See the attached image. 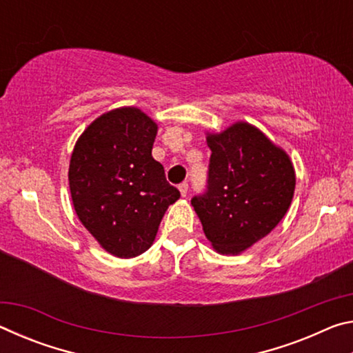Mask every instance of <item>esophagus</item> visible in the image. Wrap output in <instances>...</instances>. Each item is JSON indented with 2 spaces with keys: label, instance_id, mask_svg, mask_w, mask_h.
<instances>
[{
  "label": "esophagus",
  "instance_id": "34e87169",
  "mask_svg": "<svg viewBox=\"0 0 353 353\" xmlns=\"http://www.w3.org/2000/svg\"><path fill=\"white\" fill-rule=\"evenodd\" d=\"M179 191H181L182 196H187V193H188V183L187 182H182L181 185H179Z\"/></svg>",
  "mask_w": 353,
  "mask_h": 353
}]
</instances>
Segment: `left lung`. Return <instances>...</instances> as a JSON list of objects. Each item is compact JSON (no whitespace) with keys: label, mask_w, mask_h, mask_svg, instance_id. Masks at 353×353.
<instances>
[{"label":"left lung","mask_w":353,"mask_h":353,"mask_svg":"<svg viewBox=\"0 0 353 353\" xmlns=\"http://www.w3.org/2000/svg\"><path fill=\"white\" fill-rule=\"evenodd\" d=\"M205 191L191 205L221 254H240L285 216L296 176L288 155L248 123L208 135Z\"/></svg>","instance_id":"8db88e82"}]
</instances>
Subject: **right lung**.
I'll list each match as a JSON object with an SVG mask.
<instances>
[{
	"instance_id": "add662e5",
	"label": "right lung",
	"mask_w": 353,
	"mask_h": 353,
	"mask_svg": "<svg viewBox=\"0 0 353 353\" xmlns=\"http://www.w3.org/2000/svg\"><path fill=\"white\" fill-rule=\"evenodd\" d=\"M157 124L135 107L99 117L77 140L68 181L74 210L101 246L121 259L145 252L181 191L152 157Z\"/></svg>"
}]
</instances>
